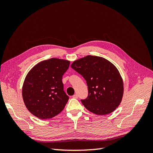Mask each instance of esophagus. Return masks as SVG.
<instances>
[{
    "instance_id": "esophagus-1",
    "label": "esophagus",
    "mask_w": 153,
    "mask_h": 153,
    "mask_svg": "<svg viewBox=\"0 0 153 153\" xmlns=\"http://www.w3.org/2000/svg\"><path fill=\"white\" fill-rule=\"evenodd\" d=\"M73 98H75V99H77L78 98V95L77 94H74L73 96Z\"/></svg>"
}]
</instances>
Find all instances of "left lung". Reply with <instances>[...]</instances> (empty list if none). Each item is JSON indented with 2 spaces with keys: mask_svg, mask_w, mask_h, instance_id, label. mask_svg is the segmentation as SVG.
Here are the masks:
<instances>
[{
  "mask_svg": "<svg viewBox=\"0 0 153 153\" xmlns=\"http://www.w3.org/2000/svg\"><path fill=\"white\" fill-rule=\"evenodd\" d=\"M71 67L87 82L89 96L82 103L88 110L105 115L118 107L123 99L124 84L112 62L103 57L87 55L74 61Z\"/></svg>",
  "mask_w": 153,
  "mask_h": 153,
  "instance_id": "left-lung-1",
  "label": "left lung"
}]
</instances>
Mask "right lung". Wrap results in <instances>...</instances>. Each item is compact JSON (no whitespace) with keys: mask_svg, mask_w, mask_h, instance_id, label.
Instances as JSON below:
<instances>
[{"mask_svg":"<svg viewBox=\"0 0 153 153\" xmlns=\"http://www.w3.org/2000/svg\"><path fill=\"white\" fill-rule=\"evenodd\" d=\"M70 61L52 58L41 61L27 73L22 87L26 108L41 119L53 117L65 107L69 97L63 91L62 75Z\"/></svg>","mask_w":153,"mask_h":153,"instance_id":"add662e5","label":"right lung"}]
</instances>
